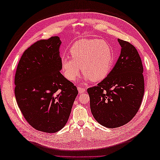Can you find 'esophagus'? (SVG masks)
I'll list each match as a JSON object with an SVG mask.
<instances>
[{
    "instance_id": "esophagus-1",
    "label": "esophagus",
    "mask_w": 160,
    "mask_h": 160,
    "mask_svg": "<svg viewBox=\"0 0 160 160\" xmlns=\"http://www.w3.org/2000/svg\"><path fill=\"white\" fill-rule=\"evenodd\" d=\"M78 92H79V93H84V91H85V89H84V88H83V87H78Z\"/></svg>"
}]
</instances>
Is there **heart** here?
Listing matches in <instances>:
<instances>
[{
	"label": "heart",
	"mask_w": 160,
	"mask_h": 160,
	"mask_svg": "<svg viewBox=\"0 0 160 160\" xmlns=\"http://www.w3.org/2000/svg\"><path fill=\"white\" fill-rule=\"evenodd\" d=\"M71 58H63L61 67L67 80H74L82 73L93 82L104 79L111 70L113 61L111 47L100 39H82L75 42L70 49Z\"/></svg>",
	"instance_id": "heart-1"
}]
</instances>
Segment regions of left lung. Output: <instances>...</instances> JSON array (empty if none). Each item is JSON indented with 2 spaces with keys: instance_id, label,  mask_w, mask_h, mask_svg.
<instances>
[{
  "instance_id": "left-lung-1",
  "label": "left lung",
  "mask_w": 160,
  "mask_h": 160,
  "mask_svg": "<svg viewBox=\"0 0 160 160\" xmlns=\"http://www.w3.org/2000/svg\"><path fill=\"white\" fill-rule=\"evenodd\" d=\"M118 40L121 53L113 69L97 86L87 89L93 118L111 128L134 118L144 93L143 66L137 49L128 42Z\"/></svg>"
}]
</instances>
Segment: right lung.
<instances>
[{
  "label": "right lung",
  "instance_id": "1",
  "mask_svg": "<svg viewBox=\"0 0 160 160\" xmlns=\"http://www.w3.org/2000/svg\"><path fill=\"white\" fill-rule=\"evenodd\" d=\"M58 36L40 40L24 52L15 75V97L24 118L45 132L61 130L68 121L78 91L60 71Z\"/></svg>",
  "mask_w": 160,
  "mask_h": 160
}]
</instances>
